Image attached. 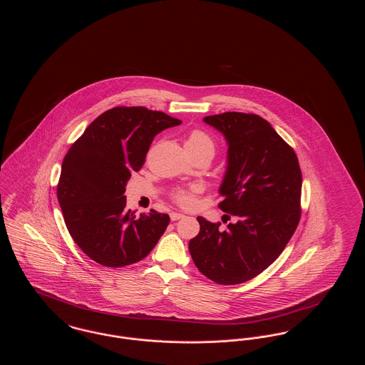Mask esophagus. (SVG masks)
I'll return each mask as SVG.
<instances>
[{
    "label": "esophagus",
    "instance_id": "34e87169",
    "mask_svg": "<svg viewBox=\"0 0 365 365\" xmlns=\"http://www.w3.org/2000/svg\"><path fill=\"white\" fill-rule=\"evenodd\" d=\"M170 217H171V220H173V222H175V220L183 219V217H185V215H183V213H179V212H171V213H170Z\"/></svg>",
    "mask_w": 365,
    "mask_h": 365
}]
</instances>
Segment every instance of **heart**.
Wrapping results in <instances>:
<instances>
[{
    "label": "heart",
    "instance_id": "b5f03b06",
    "mask_svg": "<svg viewBox=\"0 0 365 365\" xmlns=\"http://www.w3.org/2000/svg\"><path fill=\"white\" fill-rule=\"evenodd\" d=\"M187 150L191 155H197V153H215V140L212 137L207 134L202 130H192L190 134L187 135L186 142H185ZM198 192V187L191 186L187 189H176L173 192L175 201L182 205V207H190L194 202V197Z\"/></svg>",
    "mask_w": 365,
    "mask_h": 365
}]
</instances>
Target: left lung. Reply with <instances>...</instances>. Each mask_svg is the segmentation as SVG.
Listing matches in <instances>:
<instances>
[{"mask_svg":"<svg viewBox=\"0 0 365 365\" xmlns=\"http://www.w3.org/2000/svg\"><path fill=\"white\" fill-rule=\"evenodd\" d=\"M228 143L219 208L226 230L198 216L191 259L219 284H240L260 275L278 259L301 217L302 174L293 148L255 113L225 112L204 118Z\"/></svg>","mask_w":365,"mask_h":365,"instance_id":"left-lung-1","label":"left lung"}]
</instances>
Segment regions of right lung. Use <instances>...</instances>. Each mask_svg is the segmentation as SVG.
I'll return each mask as SVG.
<instances>
[{"mask_svg": "<svg viewBox=\"0 0 365 365\" xmlns=\"http://www.w3.org/2000/svg\"><path fill=\"white\" fill-rule=\"evenodd\" d=\"M179 119L145 106H115L100 115L63 160L57 198L72 240L91 260L120 268L145 259L170 223L155 209L135 217L125 185L145 163L158 133Z\"/></svg>", "mask_w": 365, "mask_h": 365, "instance_id": "1", "label": "right lung"}]
</instances>
